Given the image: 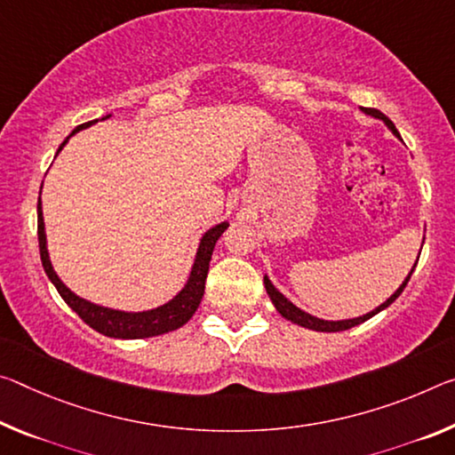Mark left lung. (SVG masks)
I'll return each instance as SVG.
<instances>
[{
	"label": "left lung",
	"mask_w": 455,
	"mask_h": 455,
	"mask_svg": "<svg viewBox=\"0 0 455 455\" xmlns=\"http://www.w3.org/2000/svg\"><path fill=\"white\" fill-rule=\"evenodd\" d=\"M363 113H366V115H371V117H374V119H380L383 121V124L391 129V132L396 135V137H401L399 135V132H396V127H395V124L391 119L387 117V115H383L380 113L379 109H371V107H363ZM417 261H419V259H417ZM417 261H415V265H413V269L417 267ZM413 269H411V273L409 275L405 277V281H403V283L399 285V290H396L391 298H388L385 304H380L379 307H374L372 312H369V314H364V315H360V318H352V320H338V322H330V320H320V318H315V315H309L307 312H304V309H299L298 306H293L290 299L285 298L283 293H281L275 285L271 283L269 281V277H263V283H265V290H267V293H269V298H271V301H273V306H275V309L277 312L283 315L285 320H290V322H293V323H298V326H304V328H309V330H315V331H342V330H348V328H355V326H358V323H363V322H366V320H371L372 315H377L379 312H383L385 307H388L393 304V301L399 298V295L403 293V290H405V285H407V281L411 279V275H413Z\"/></svg>",
	"instance_id": "left-lung-1"
}]
</instances>
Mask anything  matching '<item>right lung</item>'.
<instances>
[{
    "mask_svg": "<svg viewBox=\"0 0 455 455\" xmlns=\"http://www.w3.org/2000/svg\"><path fill=\"white\" fill-rule=\"evenodd\" d=\"M103 119H109V115ZM92 124H97V121H89V124L78 125L68 137H72L75 133L81 132V129L89 127ZM68 137L60 143L59 151L67 146ZM59 151H56V154H59ZM40 194H42V188H40ZM227 228H228V222H220V225H216L211 230H206L204 236L200 239L190 277H188V281H186L184 290L180 291L174 299H170L168 304H164L156 309H148V312H121V309L103 307V306L91 304V301L78 298V295L72 293L68 287L62 283L60 277L56 275V271L52 269V263H50V257H48L44 216H42V202L38 200L40 259H42V267H44L48 279L52 281L54 287L60 293V298L67 301L72 312H76L78 318H81L84 323H89V326L92 330H97L99 334L109 336V338H124V340H137V338L160 336V334H165V331L178 330L180 326H184V323L192 318L194 312H196L200 306L202 295H204L208 265H211L214 244L220 239V235L225 233Z\"/></svg>",
    "mask_w": 455,
    "mask_h": 455,
    "instance_id": "right-lung-1",
    "label": "right lung"
}]
</instances>
